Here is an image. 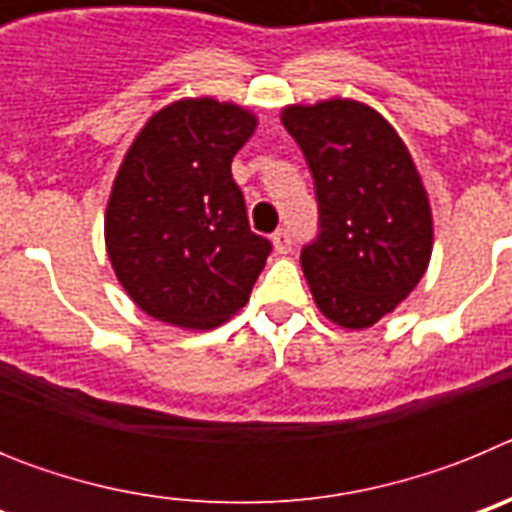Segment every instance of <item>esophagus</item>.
<instances>
[{"label":"esophagus","instance_id":"34e87169","mask_svg":"<svg viewBox=\"0 0 512 512\" xmlns=\"http://www.w3.org/2000/svg\"><path fill=\"white\" fill-rule=\"evenodd\" d=\"M271 246H274L277 253H289V248H292V235H289V230L282 228L271 235Z\"/></svg>","mask_w":512,"mask_h":512}]
</instances>
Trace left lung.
<instances>
[{"label": "left lung", "instance_id": "1", "mask_svg": "<svg viewBox=\"0 0 512 512\" xmlns=\"http://www.w3.org/2000/svg\"><path fill=\"white\" fill-rule=\"evenodd\" d=\"M315 179L318 241L300 264L330 323L372 328L418 287L433 253V212L405 140L351 97L282 107Z\"/></svg>", "mask_w": 512, "mask_h": 512}]
</instances>
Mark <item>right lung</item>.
I'll return each mask as SVG.
<instances>
[{
	"mask_svg": "<svg viewBox=\"0 0 512 512\" xmlns=\"http://www.w3.org/2000/svg\"><path fill=\"white\" fill-rule=\"evenodd\" d=\"M259 125L235 102L182 97L153 112L117 169L104 246L140 310L212 330L251 297L271 246L251 233L230 161Z\"/></svg>",
	"mask_w": 512,
	"mask_h": 512,
	"instance_id": "right-lung-1",
	"label": "right lung"
}]
</instances>
